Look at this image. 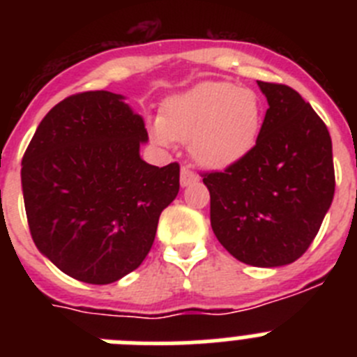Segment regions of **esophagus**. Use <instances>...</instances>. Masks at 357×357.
<instances>
[{"instance_id": "34e87169", "label": "esophagus", "mask_w": 357, "mask_h": 357, "mask_svg": "<svg viewBox=\"0 0 357 357\" xmlns=\"http://www.w3.org/2000/svg\"><path fill=\"white\" fill-rule=\"evenodd\" d=\"M198 181V176L197 173L191 169V166L189 164H184L182 166V172H181V184L182 185H189V184H193V182Z\"/></svg>"}]
</instances>
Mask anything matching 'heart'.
Masks as SVG:
<instances>
[{
    "label": "heart",
    "mask_w": 357,
    "mask_h": 357,
    "mask_svg": "<svg viewBox=\"0 0 357 357\" xmlns=\"http://www.w3.org/2000/svg\"><path fill=\"white\" fill-rule=\"evenodd\" d=\"M264 105L257 93L227 82H206L166 100L151 137L162 146L191 143V155L211 169L232 166L255 146Z\"/></svg>",
    "instance_id": "heart-1"
}]
</instances>
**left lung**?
Returning <instances> with one entry per match:
<instances>
[{"label":"left lung","mask_w":357,"mask_h":357,"mask_svg":"<svg viewBox=\"0 0 357 357\" xmlns=\"http://www.w3.org/2000/svg\"><path fill=\"white\" fill-rule=\"evenodd\" d=\"M257 85L270 107L255 146L202 176L218 241L241 263L273 268L302 257L313 243L336 181L329 130L313 107L289 85Z\"/></svg>","instance_id":"left-lung-1"}]
</instances>
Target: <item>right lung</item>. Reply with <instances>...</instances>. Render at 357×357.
Here are the masks:
<instances>
[{
    "instance_id": "add662e5",
    "label": "right lung",
    "mask_w": 357,
    "mask_h": 357,
    "mask_svg": "<svg viewBox=\"0 0 357 357\" xmlns=\"http://www.w3.org/2000/svg\"><path fill=\"white\" fill-rule=\"evenodd\" d=\"M146 139L143 118L109 91L71 94L39 123L21 162L24 209L36 247L66 275L110 284L150 252L181 166L144 162Z\"/></svg>"
}]
</instances>
